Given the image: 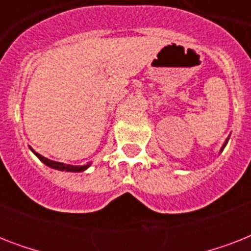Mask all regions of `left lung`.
Listing matches in <instances>:
<instances>
[{"mask_svg": "<svg viewBox=\"0 0 251 251\" xmlns=\"http://www.w3.org/2000/svg\"><path fill=\"white\" fill-rule=\"evenodd\" d=\"M228 139H229V138H228ZM228 139H226V143H228ZM226 145L223 146V149H222V151H223V150H224V147H226Z\"/></svg>", "mask_w": 251, "mask_h": 251, "instance_id": "obj_1", "label": "left lung"}]
</instances>
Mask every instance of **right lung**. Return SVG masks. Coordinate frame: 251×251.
Wrapping results in <instances>:
<instances>
[{
  "label": "right lung",
  "mask_w": 251,
  "mask_h": 251,
  "mask_svg": "<svg viewBox=\"0 0 251 251\" xmlns=\"http://www.w3.org/2000/svg\"><path fill=\"white\" fill-rule=\"evenodd\" d=\"M31 149V147H29ZM31 151H32L35 155H36L39 159H40L43 163H44L45 165H48V167L53 168V169H58V171H66V172H83L86 171L87 168L90 167L91 163H88V164L86 165H69V164H64V163H58V161H53V160H49V159H47V157L41 156L40 153L35 152L32 149H31Z\"/></svg>",
  "instance_id": "1"
}]
</instances>
